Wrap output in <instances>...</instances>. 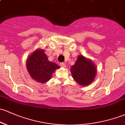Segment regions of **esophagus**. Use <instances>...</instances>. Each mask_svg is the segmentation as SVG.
I'll use <instances>...</instances> for the list:
<instances>
[{
	"mask_svg": "<svg viewBox=\"0 0 125 125\" xmlns=\"http://www.w3.org/2000/svg\"><path fill=\"white\" fill-rule=\"evenodd\" d=\"M60 65H61V67H63V68H65V67H66V65H65V63H64V62L60 63Z\"/></svg>",
	"mask_w": 125,
	"mask_h": 125,
	"instance_id": "34e87169",
	"label": "esophagus"
}]
</instances>
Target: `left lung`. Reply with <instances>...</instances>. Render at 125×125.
Listing matches in <instances>:
<instances>
[{"mask_svg":"<svg viewBox=\"0 0 125 125\" xmlns=\"http://www.w3.org/2000/svg\"><path fill=\"white\" fill-rule=\"evenodd\" d=\"M96 66L89 58L82 55L77 57L75 64L71 67L70 72L74 80L81 86H88L92 83L96 74Z\"/></svg>","mask_w":125,"mask_h":125,"instance_id":"8db88e82","label":"left lung"}]
</instances>
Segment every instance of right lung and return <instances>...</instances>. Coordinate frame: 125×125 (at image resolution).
I'll use <instances>...</instances> for the list:
<instances>
[{"label": "right lung", "mask_w": 125, "mask_h": 125, "mask_svg": "<svg viewBox=\"0 0 125 125\" xmlns=\"http://www.w3.org/2000/svg\"><path fill=\"white\" fill-rule=\"evenodd\" d=\"M26 67L30 77L41 83L49 81L55 70L60 68L57 64L49 61L45 50L40 48L27 57Z\"/></svg>", "instance_id": "obj_1"}]
</instances>
